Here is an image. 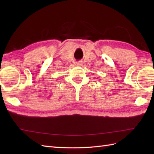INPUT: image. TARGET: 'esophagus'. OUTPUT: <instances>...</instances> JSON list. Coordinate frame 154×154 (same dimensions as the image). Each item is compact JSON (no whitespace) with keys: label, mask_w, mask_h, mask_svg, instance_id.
I'll use <instances>...</instances> for the list:
<instances>
[{"label":"esophagus","mask_w":154,"mask_h":154,"mask_svg":"<svg viewBox=\"0 0 154 154\" xmlns=\"http://www.w3.org/2000/svg\"><path fill=\"white\" fill-rule=\"evenodd\" d=\"M82 61H78L77 63V65H82Z\"/></svg>","instance_id":"esophagus-1"}]
</instances>
